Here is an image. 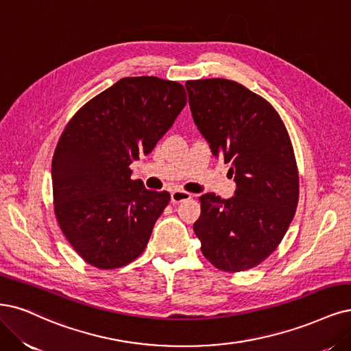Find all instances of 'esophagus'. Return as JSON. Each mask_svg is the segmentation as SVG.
<instances>
[{
	"instance_id": "34e87169",
	"label": "esophagus",
	"mask_w": 351,
	"mask_h": 351,
	"mask_svg": "<svg viewBox=\"0 0 351 351\" xmlns=\"http://www.w3.org/2000/svg\"><path fill=\"white\" fill-rule=\"evenodd\" d=\"M191 199V195L187 191H183V190H174L171 193V202L173 203H180V202H184V200H189Z\"/></svg>"
}]
</instances>
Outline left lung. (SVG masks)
I'll return each mask as SVG.
<instances>
[{
  "instance_id": "1",
  "label": "left lung",
  "mask_w": 351,
  "mask_h": 351,
  "mask_svg": "<svg viewBox=\"0 0 351 351\" xmlns=\"http://www.w3.org/2000/svg\"><path fill=\"white\" fill-rule=\"evenodd\" d=\"M193 120L212 155L231 164L237 190L231 199L200 196L193 225L200 250L215 267L244 271L280 244L299 197L291 138L261 95L222 78L187 81Z\"/></svg>"
}]
</instances>
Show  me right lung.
Wrapping results in <instances>:
<instances>
[{"label":"right lung","instance_id":"1","mask_svg":"<svg viewBox=\"0 0 351 351\" xmlns=\"http://www.w3.org/2000/svg\"><path fill=\"white\" fill-rule=\"evenodd\" d=\"M187 103L176 81L128 77L71 119L52 160L55 215L69 244L99 269L134 261L147 247L170 193L132 180Z\"/></svg>","mask_w":351,"mask_h":351}]
</instances>
